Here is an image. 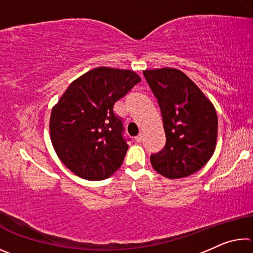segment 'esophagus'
<instances>
[{
	"label": "esophagus",
	"instance_id": "34e87169",
	"mask_svg": "<svg viewBox=\"0 0 253 253\" xmlns=\"http://www.w3.org/2000/svg\"><path fill=\"white\" fill-rule=\"evenodd\" d=\"M135 140H136L137 143H140V142H142V140H143V135H142V134H139L138 136H136V137H135Z\"/></svg>",
	"mask_w": 253,
	"mask_h": 253
}]
</instances>
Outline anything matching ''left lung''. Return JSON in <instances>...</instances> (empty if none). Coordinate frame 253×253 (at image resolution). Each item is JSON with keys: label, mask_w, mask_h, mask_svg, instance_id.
<instances>
[{"label": "left lung", "mask_w": 253, "mask_h": 253, "mask_svg": "<svg viewBox=\"0 0 253 253\" xmlns=\"http://www.w3.org/2000/svg\"><path fill=\"white\" fill-rule=\"evenodd\" d=\"M160 105L166 145L151 156L153 169L169 179L190 176L212 157L217 140V115L211 100L183 71L144 70Z\"/></svg>", "instance_id": "1"}]
</instances>
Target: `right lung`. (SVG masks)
I'll return each mask as SVG.
<instances>
[{"instance_id": "1", "label": "right lung", "mask_w": 253, "mask_h": 253, "mask_svg": "<svg viewBox=\"0 0 253 253\" xmlns=\"http://www.w3.org/2000/svg\"><path fill=\"white\" fill-rule=\"evenodd\" d=\"M139 81L132 70L98 67L72 81L52 107L51 143L77 176L101 181L122 166L128 145L113 107Z\"/></svg>"}]
</instances>
